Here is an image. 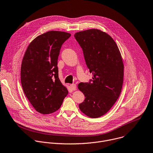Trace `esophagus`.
I'll use <instances>...</instances> for the list:
<instances>
[{"label": "esophagus", "instance_id": "esophagus-1", "mask_svg": "<svg viewBox=\"0 0 153 153\" xmlns=\"http://www.w3.org/2000/svg\"><path fill=\"white\" fill-rule=\"evenodd\" d=\"M70 87H71V89L73 91L76 90V84H71V85H70Z\"/></svg>", "mask_w": 153, "mask_h": 153}]
</instances>
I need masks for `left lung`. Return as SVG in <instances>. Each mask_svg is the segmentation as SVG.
<instances>
[{
	"label": "left lung",
	"instance_id": "8db88e82",
	"mask_svg": "<svg viewBox=\"0 0 153 153\" xmlns=\"http://www.w3.org/2000/svg\"><path fill=\"white\" fill-rule=\"evenodd\" d=\"M74 37L82 47L86 65L93 75L91 82L80 83L85 99L79 109L89 118L103 116L121 94L124 77L123 58L115 41L97 29L77 32Z\"/></svg>",
	"mask_w": 153,
	"mask_h": 153
}]
</instances>
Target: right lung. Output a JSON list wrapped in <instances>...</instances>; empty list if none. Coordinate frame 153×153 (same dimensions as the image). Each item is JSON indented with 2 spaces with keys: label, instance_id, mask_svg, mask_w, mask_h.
Instances as JSON below:
<instances>
[{
  "label": "right lung",
  "instance_id": "1",
  "mask_svg": "<svg viewBox=\"0 0 153 153\" xmlns=\"http://www.w3.org/2000/svg\"><path fill=\"white\" fill-rule=\"evenodd\" d=\"M70 36L65 32H47L29 44L24 55L22 86L30 104L40 114L56 112L68 93L59 79L57 65L61 46Z\"/></svg>",
  "mask_w": 153,
  "mask_h": 153
}]
</instances>
